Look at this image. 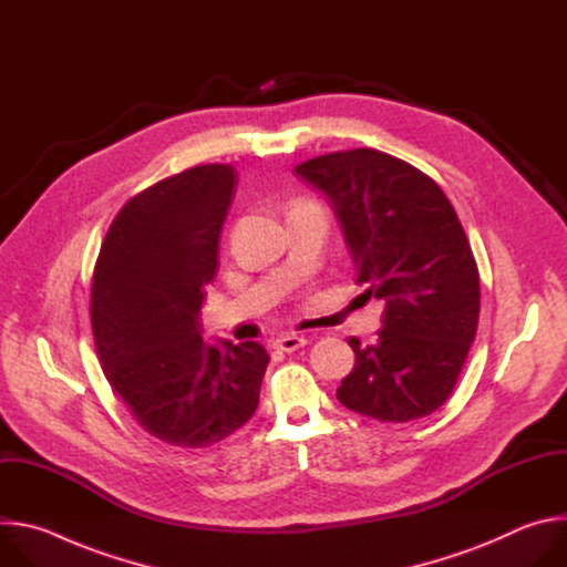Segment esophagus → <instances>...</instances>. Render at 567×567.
<instances>
[{"label":"esophagus","mask_w":567,"mask_h":567,"mask_svg":"<svg viewBox=\"0 0 567 567\" xmlns=\"http://www.w3.org/2000/svg\"><path fill=\"white\" fill-rule=\"evenodd\" d=\"M274 350L278 352H296L300 348L307 346V339L305 337H296V334H282L278 339H274Z\"/></svg>","instance_id":"1"}]
</instances>
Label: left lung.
I'll return each instance as SVG.
<instances>
[{
    "mask_svg": "<svg viewBox=\"0 0 567 567\" xmlns=\"http://www.w3.org/2000/svg\"><path fill=\"white\" fill-rule=\"evenodd\" d=\"M296 175L328 197L357 285L383 302L377 341H348L357 361L339 401L379 422L435 413L457 383L480 313L477 267L451 202L406 161L370 147L309 158Z\"/></svg>",
    "mask_w": 567,
    "mask_h": 567,
    "instance_id": "left-lung-1",
    "label": "left lung"
}]
</instances>
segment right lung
Segmentation results:
<instances>
[{
    "label": "right lung",
    "instance_id": "right-lung-1",
    "mask_svg": "<svg viewBox=\"0 0 567 567\" xmlns=\"http://www.w3.org/2000/svg\"><path fill=\"white\" fill-rule=\"evenodd\" d=\"M230 166H197L130 199L92 285L103 372L150 435L210 446L245 426L269 363L256 341H204L202 302L233 197Z\"/></svg>",
    "mask_w": 567,
    "mask_h": 567
}]
</instances>
